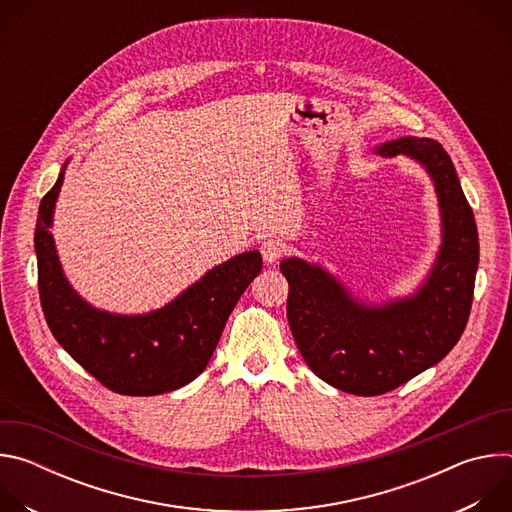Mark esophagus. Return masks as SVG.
<instances>
[{
	"label": "esophagus",
	"instance_id": "1",
	"mask_svg": "<svg viewBox=\"0 0 512 512\" xmlns=\"http://www.w3.org/2000/svg\"><path fill=\"white\" fill-rule=\"evenodd\" d=\"M259 251H261L265 263H275L283 255L285 243L281 239H277V237H267V239H263Z\"/></svg>",
	"mask_w": 512,
	"mask_h": 512
}]
</instances>
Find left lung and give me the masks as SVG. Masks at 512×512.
Masks as SVG:
<instances>
[{
    "label": "left lung",
    "instance_id": "left-lung-1",
    "mask_svg": "<svg viewBox=\"0 0 512 512\" xmlns=\"http://www.w3.org/2000/svg\"><path fill=\"white\" fill-rule=\"evenodd\" d=\"M409 156L429 172L442 208V249L415 296L364 306L322 267L283 259L287 320L308 367L328 385L375 397L440 362L460 340L474 298L478 229L452 158L435 139L403 137L377 150Z\"/></svg>",
    "mask_w": 512,
    "mask_h": 512
}]
</instances>
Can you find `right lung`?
<instances>
[{"instance_id":"right-lung-1","label":"right lung","mask_w":512,"mask_h":512,"mask_svg":"<svg viewBox=\"0 0 512 512\" xmlns=\"http://www.w3.org/2000/svg\"><path fill=\"white\" fill-rule=\"evenodd\" d=\"M62 178L64 170L42 198L34 233L40 304L50 332L87 373L119 395L150 397L188 385L206 369L233 308L259 275V251L216 265L152 314L101 312L68 285L48 231Z\"/></svg>"}]
</instances>
